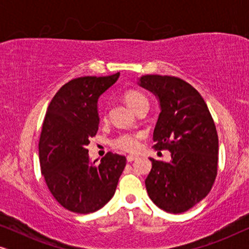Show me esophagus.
<instances>
[{"label": "esophagus", "mask_w": 249, "mask_h": 249, "mask_svg": "<svg viewBox=\"0 0 249 249\" xmlns=\"http://www.w3.org/2000/svg\"><path fill=\"white\" fill-rule=\"evenodd\" d=\"M136 159H137V156H136V155H128V156H127V161H128V162L135 161Z\"/></svg>", "instance_id": "1"}]
</instances>
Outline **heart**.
<instances>
[{"mask_svg": "<svg viewBox=\"0 0 249 249\" xmlns=\"http://www.w3.org/2000/svg\"><path fill=\"white\" fill-rule=\"evenodd\" d=\"M122 100L136 113L148 107V100L142 91L137 89H127L124 91ZM142 138V134L141 132H122L112 139L111 146L124 152H136L141 147Z\"/></svg>", "mask_w": 249, "mask_h": 249, "instance_id": "obj_1", "label": "heart"}]
</instances>
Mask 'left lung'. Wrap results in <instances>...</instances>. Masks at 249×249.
I'll return each instance as SVG.
<instances>
[{
  "mask_svg": "<svg viewBox=\"0 0 249 249\" xmlns=\"http://www.w3.org/2000/svg\"><path fill=\"white\" fill-rule=\"evenodd\" d=\"M139 85L161 105L153 147L171 152L169 163L151 159L146 189L161 210L183 213L205 198L215 181L219 138L214 120L204 98L181 78L146 74Z\"/></svg>",
  "mask_w": 249,
  "mask_h": 249,
  "instance_id": "obj_1",
  "label": "left lung"
}]
</instances>
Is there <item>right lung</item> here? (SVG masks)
Segmentation results:
<instances>
[{"mask_svg":"<svg viewBox=\"0 0 249 249\" xmlns=\"http://www.w3.org/2000/svg\"><path fill=\"white\" fill-rule=\"evenodd\" d=\"M119 76L70 80L47 107L38 142L40 172L54 198L71 212L102 209L113 197L125 166V156L111 152L100 164L90 163L86 148L98 130V97Z\"/></svg>","mask_w":249,"mask_h":249,"instance_id":"right-lung-1","label":"right lung"}]
</instances>
